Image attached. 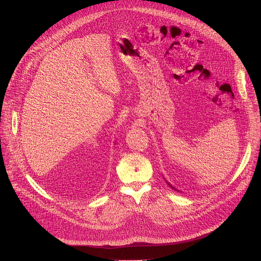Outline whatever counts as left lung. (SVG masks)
Wrapping results in <instances>:
<instances>
[{"instance_id":"1","label":"left lung","mask_w":261,"mask_h":261,"mask_svg":"<svg viewBox=\"0 0 261 261\" xmlns=\"http://www.w3.org/2000/svg\"><path fill=\"white\" fill-rule=\"evenodd\" d=\"M167 184H168V185H169V186H170V187H171V188H172V189H174V190H176V189H175V188H174V187H173V186H171V185H170V184H169V183H168V182H167ZM176 191H179V190H176Z\"/></svg>"}]
</instances>
